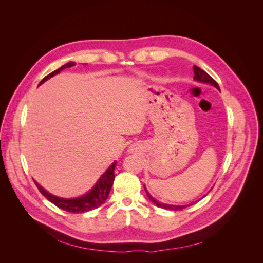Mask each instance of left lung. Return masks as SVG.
I'll list each match as a JSON object with an SVG mask.
<instances>
[{"mask_svg":"<svg viewBox=\"0 0 263 263\" xmlns=\"http://www.w3.org/2000/svg\"><path fill=\"white\" fill-rule=\"evenodd\" d=\"M193 70H194V80L200 81V82L210 83V84H212V85H214L215 87H216V89L219 90V86H218L217 82L215 81L214 79H213L209 73H206L204 70H202L201 68H198V67H196V66H193ZM145 190H146V187H145ZM146 193H147V195H148V197H149V200H150L151 202H153L155 205H157L158 208L165 209V210H172V211H181V210H183V209H186L187 206H190V205H168V204H162V203H160V202L156 201L155 198L148 193L147 190H146ZM191 205H192V204H191Z\"/></svg>","mask_w":263,"mask_h":263,"instance_id":"8db88e82","label":"left lung"}]
</instances>
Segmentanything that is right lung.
I'll list each match as a JSON object with an SVG mask.
<instances>
[{
	"label": "right lung",
	"mask_w": 263,
	"mask_h": 263,
	"mask_svg": "<svg viewBox=\"0 0 263 263\" xmlns=\"http://www.w3.org/2000/svg\"><path fill=\"white\" fill-rule=\"evenodd\" d=\"M74 65H76L74 62H69V63H67V65L60 67L59 69L53 71V72L49 73L48 76H46L41 81V83H39V85L48 80L49 78L58 74L63 69L73 67ZM116 164H117V162L114 161L112 163V165H110L109 168L105 171V173L100 178V180L97 182V184L94 185V187L90 191L89 193H86L85 195L77 197V198L57 197L54 195H51L50 193L47 192V191H45L41 185L38 184L37 182H35V184L38 187L39 192H41L47 198V200L50 201L52 204L57 206V208L66 211V212H69V213H85V212L98 209L99 206H101L106 201V198L109 194V191H110V189H112L114 179H115L114 170H115Z\"/></svg>",
	"instance_id": "add662e5"
}]
</instances>
